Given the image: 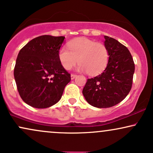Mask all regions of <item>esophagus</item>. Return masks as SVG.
Segmentation results:
<instances>
[{
    "label": "esophagus",
    "mask_w": 153,
    "mask_h": 153,
    "mask_svg": "<svg viewBox=\"0 0 153 153\" xmlns=\"http://www.w3.org/2000/svg\"><path fill=\"white\" fill-rule=\"evenodd\" d=\"M76 76V74H71V79H74Z\"/></svg>",
    "instance_id": "obj_1"
}]
</instances>
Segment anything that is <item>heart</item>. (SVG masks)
<instances>
[{
    "label": "heart",
    "instance_id": "1",
    "mask_svg": "<svg viewBox=\"0 0 153 153\" xmlns=\"http://www.w3.org/2000/svg\"><path fill=\"white\" fill-rule=\"evenodd\" d=\"M60 48L58 58L62 67L69 70L78 61L77 69L89 75H97L105 70L109 61V52L104 45L87 38H79Z\"/></svg>",
    "mask_w": 153,
    "mask_h": 153
}]
</instances>
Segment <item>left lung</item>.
<instances>
[{"instance_id": "1", "label": "left lung", "mask_w": 153, "mask_h": 153, "mask_svg": "<svg viewBox=\"0 0 153 153\" xmlns=\"http://www.w3.org/2000/svg\"><path fill=\"white\" fill-rule=\"evenodd\" d=\"M109 61L101 74L88 79L83 95L90 105L109 108L127 97L133 84L135 64L128 49L112 37L104 36Z\"/></svg>"}]
</instances>
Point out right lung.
I'll use <instances>...</instances> for the list:
<instances>
[{
    "instance_id": "1",
    "label": "right lung",
    "mask_w": 153,
    "mask_h": 153,
    "mask_svg": "<svg viewBox=\"0 0 153 153\" xmlns=\"http://www.w3.org/2000/svg\"><path fill=\"white\" fill-rule=\"evenodd\" d=\"M65 37L42 35L26 44L19 52L14 77L22 101L32 107L45 108L61 99L71 81L58 58Z\"/></svg>"
}]
</instances>
